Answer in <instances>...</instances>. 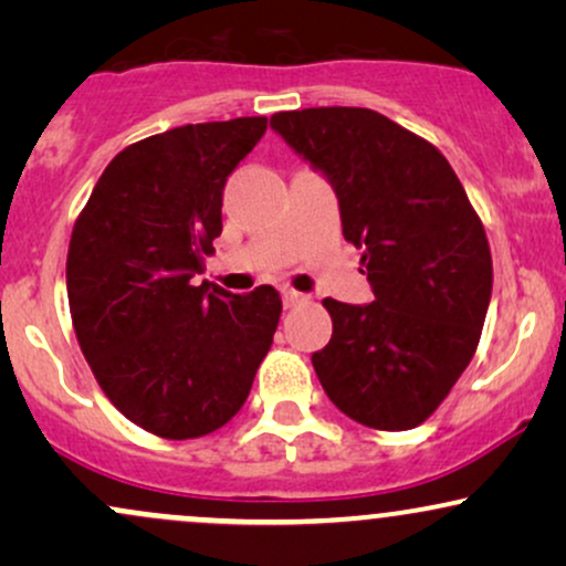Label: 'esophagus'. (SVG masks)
<instances>
[{"instance_id": "1", "label": "esophagus", "mask_w": 566, "mask_h": 566, "mask_svg": "<svg viewBox=\"0 0 566 566\" xmlns=\"http://www.w3.org/2000/svg\"><path fill=\"white\" fill-rule=\"evenodd\" d=\"M282 303H284V308H295V305L305 303V295H303V292H295V290H284L282 292Z\"/></svg>"}]
</instances>
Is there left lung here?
I'll use <instances>...</instances> for the list:
<instances>
[{"mask_svg": "<svg viewBox=\"0 0 566 566\" xmlns=\"http://www.w3.org/2000/svg\"><path fill=\"white\" fill-rule=\"evenodd\" d=\"M271 127L335 188L343 237L375 301L324 297L333 337L311 356L356 423L407 431L469 367L492 295V255L463 184L431 143L369 108L279 112Z\"/></svg>", "mask_w": 566, "mask_h": 566, "instance_id": "obj_1", "label": "left lung"}]
</instances>
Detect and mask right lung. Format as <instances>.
I'll list each match as a JSON object with an SVG mask.
<instances>
[{"label":"right lung","instance_id":"1","mask_svg":"<svg viewBox=\"0 0 566 566\" xmlns=\"http://www.w3.org/2000/svg\"><path fill=\"white\" fill-rule=\"evenodd\" d=\"M265 116L184 125L133 143L97 180L69 244L76 340L112 405L161 439L218 431L244 405L282 297L193 282L223 231V186Z\"/></svg>","mask_w":566,"mask_h":566}]
</instances>
